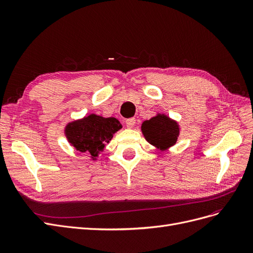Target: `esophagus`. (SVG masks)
Here are the masks:
<instances>
[{
  "mask_svg": "<svg viewBox=\"0 0 253 253\" xmlns=\"http://www.w3.org/2000/svg\"><path fill=\"white\" fill-rule=\"evenodd\" d=\"M135 124H136V119H135V118H128V119L126 120V126H127L128 128L134 127Z\"/></svg>",
  "mask_w": 253,
  "mask_h": 253,
  "instance_id": "1",
  "label": "esophagus"
}]
</instances>
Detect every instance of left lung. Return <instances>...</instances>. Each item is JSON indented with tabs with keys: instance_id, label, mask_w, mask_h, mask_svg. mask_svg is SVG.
<instances>
[{
	"instance_id": "1",
	"label": "left lung",
	"mask_w": 253,
	"mask_h": 253,
	"mask_svg": "<svg viewBox=\"0 0 253 253\" xmlns=\"http://www.w3.org/2000/svg\"><path fill=\"white\" fill-rule=\"evenodd\" d=\"M141 131L149 143L163 151L171 148L177 141L179 126L167 115L157 114V116L143 121Z\"/></svg>"
}]
</instances>
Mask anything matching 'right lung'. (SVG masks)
<instances>
[{
    "label": "right lung",
    "instance_id": "right-lung-1",
    "mask_svg": "<svg viewBox=\"0 0 253 253\" xmlns=\"http://www.w3.org/2000/svg\"><path fill=\"white\" fill-rule=\"evenodd\" d=\"M122 127L120 122L113 117L104 118L95 114L70 122L65 127V136L73 147L87 153L94 160L103 151L113 135Z\"/></svg>",
    "mask_w": 253,
    "mask_h": 253
}]
</instances>
